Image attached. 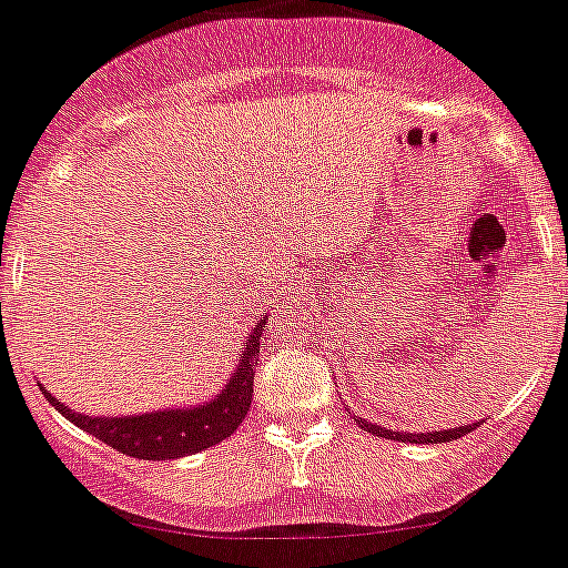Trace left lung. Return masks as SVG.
I'll list each match as a JSON object with an SVG mask.
<instances>
[{
	"label": "left lung",
	"mask_w": 568,
	"mask_h": 568,
	"mask_svg": "<svg viewBox=\"0 0 568 568\" xmlns=\"http://www.w3.org/2000/svg\"><path fill=\"white\" fill-rule=\"evenodd\" d=\"M358 426L364 428V432H369L373 437H386V439H395V443H420V445H434V443H452V439H459L465 437L468 432H474L479 423H474V426H459V428H439V432H420V434H409V432H392V428H384L378 426V423H369L364 420V417H358Z\"/></svg>",
	"instance_id": "obj_1"
}]
</instances>
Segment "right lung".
Wrapping results in <instances>:
<instances>
[{
    "label": "right lung",
    "mask_w": 568,
    "mask_h": 568,
    "mask_svg": "<svg viewBox=\"0 0 568 568\" xmlns=\"http://www.w3.org/2000/svg\"><path fill=\"white\" fill-rule=\"evenodd\" d=\"M268 316L254 322L252 333L246 336L237 356L235 373L224 384L219 395L195 406H179V409H156L145 415H125V417H89L83 412L69 409L55 395L47 392L44 384L41 392L44 397L61 412L69 423L98 437L100 443L111 445L120 454H129L136 459H179L199 454L204 448L219 445L221 439L232 437L237 426L246 417L252 406V386H254V367H257L260 353V333L266 327Z\"/></svg>",
    "instance_id": "right-lung-1"
}]
</instances>
